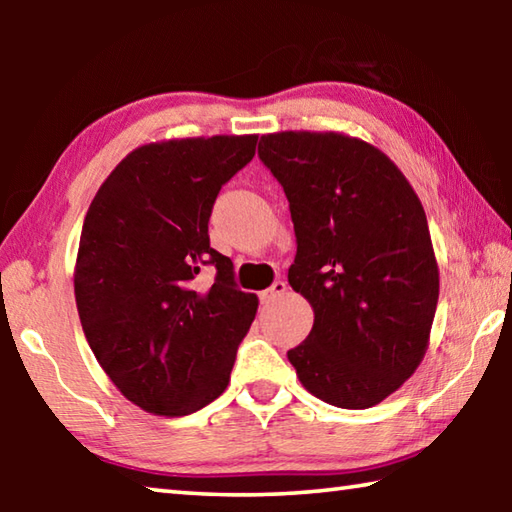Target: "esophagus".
Instances as JSON below:
<instances>
[{"label":"esophagus","mask_w":512,"mask_h":512,"mask_svg":"<svg viewBox=\"0 0 512 512\" xmlns=\"http://www.w3.org/2000/svg\"><path fill=\"white\" fill-rule=\"evenodd\" d=\"M284 293H287V282H282V280H275V282L271 284V289H266V291L259 293V300H262L264 305H268V302H273L275 298L284 296Z\"/></svg>","instance_id":"34e87169"}]
</instances>
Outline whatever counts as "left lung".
<instances>
[{
    "label": "left lung",
    "mask_w": 512,
    "mask_h": 512,
    "mask_svg": "<svg viewBox=\"0 0 512 512\" xmlns=\"http://www.w3.org/2000/svg\"><path fill=\"white\" fill-rule=\"evenodd\" d=\"M259 160L287 194L298 253L293 291L314 327L287 352L311 395L370 409L395 393L427 352L438 264L427 214L395 162L343 133L284 131Z\"/></svg>",
    "instance_id": "obj_1"
}]
</instances>
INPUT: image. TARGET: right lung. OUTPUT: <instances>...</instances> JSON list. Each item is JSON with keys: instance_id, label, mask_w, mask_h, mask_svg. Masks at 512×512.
Returning <instances> with one entry per match:
<instances>
[{"instance_id": "add662e5", "label": "right lung", "mask_w": 512, "mask_h": 512, "mask_svg": "<svg viewBox=\"0 0 512 512\" xmlns=\"http://www.w3.org/2000/svg\"><path fill=\"white\" fill-rule=\"evenodd\" d=\"M257 135L144 144L112 169L83 221L74 268L79 318L99 366L153 415L219 397L257 296L237 289L207 223L221 187L253 160ZM210 265L215 280L197 277Z\"/></svg>"}]
</instances>
